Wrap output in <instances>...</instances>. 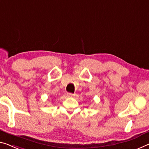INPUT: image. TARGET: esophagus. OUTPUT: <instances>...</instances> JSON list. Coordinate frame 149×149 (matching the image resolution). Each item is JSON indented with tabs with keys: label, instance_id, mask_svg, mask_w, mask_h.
<instances>
[{
	"label": "esophagus",
	"instance_id": "esophagus-1",
	"mask_svg": "<svg viewBox=\"0 0 149 149\" xmlns=\"http://www.w3.org/2000/svg\"><path fill=\"white\" fill-rule=\"evenodd\" d=\"M67 96L68 97H73L75 96V94H72V93H67Z\"/></svg>",
	"mask_w": 149,
	"mask_h": 149
}]
</instances>
